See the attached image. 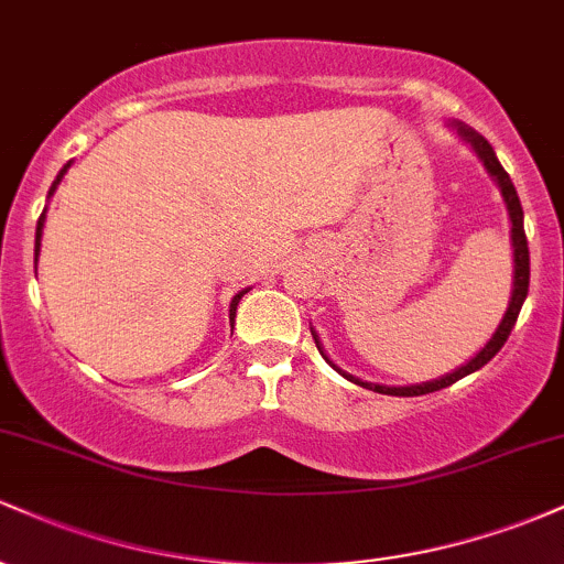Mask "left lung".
Instances as JSON below:
<instances>
[{
  "label": "left lung",
  "mask_w": 564,
  "mask_h": 564,
  "mask_svg": "<svg viewBox=\"0 0 564 564\" xmlns=\"http://www.w3.org/2000/svg\"><path fill=\"white\" fill-rule=\"evenodd\" d=\"M451 127L456 129L458 138L467 140L469 145H471V151H475L477 156H480V161L485 164V170H488L490 177L496 180L498 187H501V196H503V200H507V212H509V223H511V249H514V286H511V300H509V307H507V313H503L501 323H498L496 334L490 336L488 345H485V347L480 349V352H477L475 358L469 360V364H464L462 368H456V371H453V373H445V377H440V379L424 381V384H411V387H384V384H373V381H364V379L352 377V373L341 371V368L336 366L334 360L328 358L326 352H323L318 334H315L313 328H310V332H313L315 345H318V352L323 355V358H326V364H328V366H334V371H339L341 377L349 379V381H355V384L366 387V390H373V392H381V394H394V398H416V394L437 392V390H443V387L456 384L458 379L469 377V373H475L477 368H482L485 364H488V360L494 358V355L498 352V349L503 347V341L509 339L511 328H514V323H517V315H520V310H522V302H525V296H528V286H530V251H528L525 228H522V204H520V196H517L514 185H511L509 174H507V170H503V166H501V161L496 159V151H494V148H490V142L485 140L482 134H477L475 129H471V127L462 124V121H453Z\"/></svg>",
  "instance_id": "1"
}]
</instances>
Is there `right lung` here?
I'll return each instance as SVG.
<instances>
[{"instance_id":"right-lung-1","label":"right lung","mask_w":564,"mask_h":564,"mask_svg":"<svg viewBox=\"0 0 564 564\" xmlns=\"http://www.w3.org/2000/svg\"><path fill=\"white\" fill-rule=\"evenodd\" d=\"M68 166H70V164H66V166H63V170H61V174H57V177H55V183H53V187H50V196H53V193H55V187H57V185H61L63 174H66V172H68ZM42 228H44V212H42V217H39V223H36V243H34V254H36V260H39V246H42ZM246 291H249V289L238 291V294H236V296H232V302H230V321H232V318H236V310H238V302H241V296L246 294Z\"/></svg>"}]
</instances>
